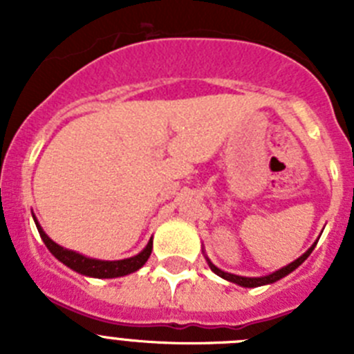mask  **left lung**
Returning <instances> with one entry per match:
<instances>
[{
    "label": "left lung",
    "instance_id": "8db88e82",
    "mask_svg": "<svg viewBox=\"0 0 354 354\" xmlns=\"http://www.w3.org/2000/svg\"><path fill=\"white\" fill-rule=\"evenodd\" d=\"M314 246H310V248H308L305 253H303L301 257L296 259V261H294V262H290L289 266H286V268H282V270H278V271H274V273L268 274V277H261V278L237 277V274H232V273H225V271L218 270V268H216V266L212 264V262H209V261L207 262H209V268H211V270L214 271V273L218 274V277L225 278V280H228V282H234V283H237V286H243V287H259V286H266V283L277 282V280L283 278V277H286V274H289L290 271L296 270V268H298L299 264H303V262L306 261V257L310 255L312 250H314Z\"/></svg>",
    "mask_w": 354,
    "mask_h": 354
}]
</instances>
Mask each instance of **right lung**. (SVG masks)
Masks as SVG:
<instances>
[{
	"mask_svg": "<svg viewBox=\"0 0 354 354\" xmlns=\"http://www.w3.org/2000/svg\"><path fill=\"white\" fill-rule=\"evenodd\" d=\"M37 228H39V234L40 237H42L44 245L48 246L49 252H51L58 261L64 262L65 266H68L71 270L77 271V273L86 274V277L115 278V277H124V274L134 273V271H138L140 268L145 264L147 259L150 257V252H152V239H150L149 245L145 246V250L131 259H124V261H95V259H88V257H84V255H80V253L76 252L62 248L60 245H56L55 241L49 239L48 234L44 232L39 223H37Z\"/></svg>",
	"mask_w": 354,
	"mask_h": 354,
	"instance_id": "1",
	"label": "right lung"
}]
</instances>
